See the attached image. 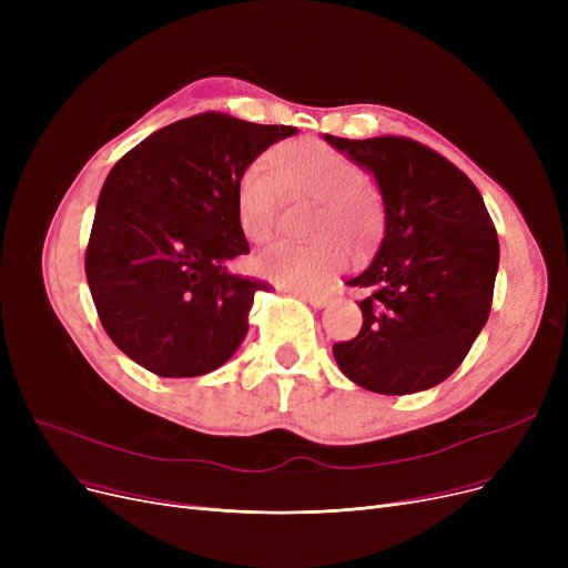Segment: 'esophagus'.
<instances>
[{
  "instance_id": "34e87169",
  "label": "esophagus",
  "mask_w": 568,
  "mask_h": 568,
  "mask_svg": "<svg viewBox=\"0 0 568 568\" xmlns=\"http://www.w3.org/2000/svg\"><path fill=\"white\" fill-rule=\"evenodd\" d=\"M302 300L308 302L313 308H324L326 304H329V296L322 292H302Z\"/></svg>"
}]
</instances>
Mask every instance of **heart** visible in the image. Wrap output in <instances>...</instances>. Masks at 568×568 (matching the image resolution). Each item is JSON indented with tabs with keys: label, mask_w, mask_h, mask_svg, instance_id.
<instances>
[{
	"label": "heart",
	"mask_w": 568,
	"mask_h": 568,
	"mask_svg": "<svg viewBox=\"0 0 568 568\" xmlns=\"http://www.w3.org/2000/svg\"><path fill=\"white\" fill-rule=\"evenodd\" d=\"M274 165L281 180L264 161L248 163L239 174V227L251 242L264 244L278 232L285 193L292 200L317 202L308 221L315 242L268 246L255 257V272L290 290H320L345 264L341 239L354 248H366L379 234L382 200L364 182L359 165L320 140L278 146Z\"/></svg>",
	"instance_id": "heart-1"
}]
</instances>
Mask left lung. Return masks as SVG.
<instances>
[{
    "label": "left lung",
    "instance_id": "8db88e82",
    "mask_svg": "<svg viewBox=\"0 0 568 568\" xmlns=\"http://www.w3.org/2000/svg\"><path fill=\"white\" fill-rule=\"evenodd\" d=\"M373 174L384 236L347 285L364 290L356 338L334 345L362 389L405 396L449 377L488 322L499 242L481 193L454 163L407 138L324 135Z\"/></svg>",
    "mask_w": 568,
    "mask_h": 568
}]
</instances>
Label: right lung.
I'll return each mask as SVG.
<instances>
[{"label":"right lung","instance_id":"obj_1","mask_svg":"<svg viewBox=\"0 0 568 568\" xmlns=\"http://www.w3.org/2000/svg\"><path fill=\"white\" fill-rule=\"evenodd\" d=\"M294 133L204 112L144 138L110 170L84 272L103 329L129 359L197 377L242 345L255 294L268 287L227 268L248 253L236 182Z\"/></svg>","mask_w":568,"mask_h":568}]
</instances>
